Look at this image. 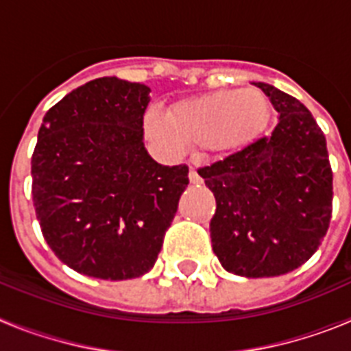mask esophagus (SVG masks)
Listing matches in <instances>:
<instances>
[{"label":"esophagus","instance_id":"34e87169","mask_svg":"<svg viewBox=\"0 0 351 351\" xmlns=\"http://www.w3.org/2000/svg\"><path fill=\"white\" fill-rule=\"evenodd\" d=\"M190 182H191V184H193V186H200V184H202V182H204V179L200 178V176H198L197 170L191 169V170H190Z\"/></svg>","mask_w":351,"mask_h":351}]
</instances>
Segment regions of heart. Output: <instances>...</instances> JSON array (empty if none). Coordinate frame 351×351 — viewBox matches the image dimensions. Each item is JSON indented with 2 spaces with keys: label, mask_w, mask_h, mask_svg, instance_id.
I'll use <instances>...</instances> for the list:
<instances>
[{
  "label": "heart",
  "mask_w": 351,
  "mask_h": 351,
  "mask_svg": "<svg viewBox=\"0 0 351 351\" xmlns=\"http://www.w3.org/2000/svg\"><path fill=\"white\" fill-rule=\"evenodd\" d=\"M271 117L267 96L260 89H219L179 100L169 116L149 108L144 128L149 138L173 154L190 145L225 154L246 147L265 130Z\"/></svg>",
  "instance_id": "heart-1"
}]
</instances>
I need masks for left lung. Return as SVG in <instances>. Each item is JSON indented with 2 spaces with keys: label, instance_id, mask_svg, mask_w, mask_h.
I'll list each match as a JSON object with an SVG mask.
<instances>
[{
  "label": "left lung",
  "instance_id": "1",
  "mask_svg": "<svg viewBox=\"0 0 351 351\" xmlns=\"http://www.w3.org/2000/svg\"><path fill=\"white\" fill-rule=\"evenodd\" d=\"M278 110L271 137L200 169L216 198L210 243L223 269L243 278L295 271L313 256L332 214L327 142L297 98L255 82Z\"/></svg>",
  "mask_w": 351,
  "mask_h": 351
}]
</instances>
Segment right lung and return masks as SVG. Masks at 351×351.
Returning <instances> with one entry per match:
<instances>
[{
    "mask_svg": "<svg viewBox=\"0 0 351 351\" xmlns=\"http://www.w3.org/2000/svg\"><path fill=\"white\" fill-rule=\"evenodd\" d=\"M151 89L117 77L89 80L43 116L31 158L42 234L68 267L98 280H133L154 267L190 182L144 145Z\"/></svg>",
    "mask_w": 351,
    "mask_h": 351,
    "instance_id": "right-lung-1",
    "label": "right lung"
}]
</instances>
